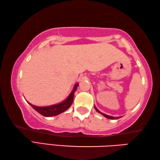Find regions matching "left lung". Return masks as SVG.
<instances>
[{
  "mask_svg": "<svg viewBox=\"0 0 160 160\" xmlns=\"http://www.w3.org/2000/svg\"><path fill=\"white\" fill-rule=\"evenodd\" d=\"M95 109H96V110L98 112H99L100 114H101L102 115H103L104 117H105L106 118H108V119H119V118H120V117H112V116L107 115V114H104V113H102L101 112H100L98 110V109L96 108V107H95Z\"/></svg>",
  "mask_w": 160,
  "mask_h": 160,
  "instance_id": "8db88e82",
  "label": "left lung"
}]
</instances>
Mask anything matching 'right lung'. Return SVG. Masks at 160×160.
<instances>
[{
	"label": "right lung",
	"instance_id": "add662e5",
	"mask_svg": "<svg viewBox=\"0 0 160 160\" xmlns=\"http://www.w3.org/2000/svg\"><path fill=\"white\" fill-rule=\"evenodd\" d=\"M78 86V83H76L74 85V89H73L72 91L71 92V93L69 94V96L67 97L64 101L60 103H58V104L50 106H46V107H38V106L33 105L29 102L28 103H29L36 112H38L39 114H41V115H43L44 117H52L58 115V114L62 113L63 112L66 111L67 109H69L70 108V106L72 105L73 100H74V92L77 90Z\"/></svg>",
	"mask_w": 160,
	"mask_h": 160
}]
</instances>
